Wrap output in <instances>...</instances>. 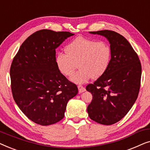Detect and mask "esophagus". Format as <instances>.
Wrapping results in <instances>:
<instances>
[{
	"instance_id": "esophagus-1",
	"label": "esophagus",
	"mask_w": 150,
	"mask_h": 150,
	"mask_svg": "<svg viewBox=\"0 0 150 150\" xmlns=\"http://www.w3.org/2000/svg\"><path fill=\"white\" fill-rule=\"evenodd\" d=\"M78 89H79V92L80 93H83V92L86 91L85 88L83 87V86H81V85H79V86H78Z\"/></svg>"
}]
</instances>
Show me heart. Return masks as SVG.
Returning a JSON list of instances; mask_svg holds the SVG:
<instances>
[{
  "instance_id": "1",
  "label": "heart",
  "mask_w": 150,
  "mask_h": 150,
  "mask_svg": "<svg viewBox=\"0 0 150 150\" xmlns=\"http://www.w3.org/2000/svg\"><path fill=\"white\" fill-rule=\"evenodd\" d=\"M112 58L111 47L106 42H97L79 36L65 47V52H59L55 62L62 74L70 76L78 64L79 69L70 80L77 84L85 83L92 78L96 79L104 74Z\"/></svg>"
}]
</instances>
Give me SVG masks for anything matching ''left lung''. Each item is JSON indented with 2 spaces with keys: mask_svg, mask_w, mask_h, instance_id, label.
<instances>
[{
  "mask_svg": "<svg viewBox=\"0 0 150 150\" xmlns=\"http://www.w3.org/2000/svg\"><path fill=\"white\" fill-rule=\"evenodd\" d=\"M89 33L107 39L112 58L106 72L86 87L93 96L87 112L97 123L111 125L122 120L136 102L140 89L141 65L138 55L122 35L109 30Z\"/></svg>",
  "mask_w": 150,
  "mask_h": 150,
  "instance_id": "obj_1",
  "label": "left lung"
}]
</instances>
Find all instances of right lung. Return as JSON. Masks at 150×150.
I'll use <instances>...</instances> for the list:
<instances>
[{"instance_id":"1","label":"right lung","mask_w":150,"mask_h":150,"mask_svg":"<svg viewBox=\"0 0 150 150\" xmlns=\"http://www.w3.org/2000/svg\"><path fill=\"white\" fill-rule=\"evenodd\" d=\"M74 35L38 30L22 43L12 61L13 98L22 112L36 124L48 126L62 120L67 102L79 91L55 62L56 49Z\"/></svg>"}]
</instances>
